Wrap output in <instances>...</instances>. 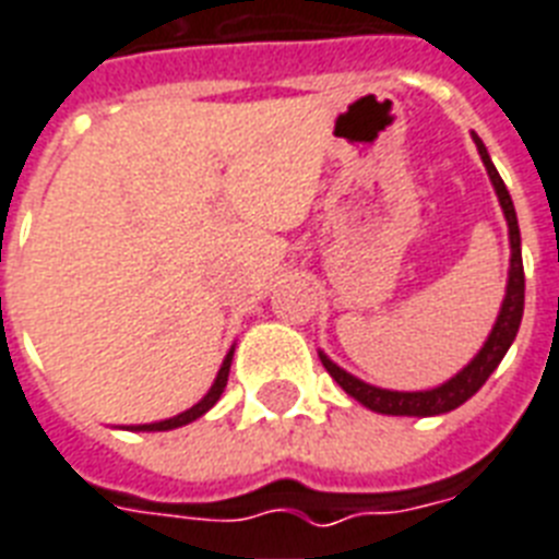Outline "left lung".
<instances>
[{
  "label": "left lung",
  "mask_w": 559,
  "mask_h": 559,
  "mask_svg": "<svg viewBox=\"0 0 559 559\" xmlns=\"http://www.w3.org/2000/svg\"><path fill=\"white\" fill-rule=\"evenodd\" d=\"M476 148H479V157H483L485 169L491 175V183L497 189V198H500V206L506 212L508 233H511V272H508V293L506 301H502L500 319L493 324L488 342L476 358L471 361L462 373H456L451 382H444L442 388L425 390V393H396V390H382L370 388V384L358 382L350 373H344L342 367H335L326 356H321V365L326 367V373L333 376L335 382L342 384L344 393H350L356 402H361L365 407L376 413H390V416H437V413H448L453 407H460L462 402H468L476 390L488 382V376L497 370V365L502 361V356L508 353L511 342H514L516 330H520V321H523V304H525V272H523V252H520V226H516V212L514 203H511V194H508L506 183H502L500 171L493 169L491 157L485 152L483 140L476 138Z\"/></svg>",
  "instance_id": "left-lung-1"
}]
</instances>
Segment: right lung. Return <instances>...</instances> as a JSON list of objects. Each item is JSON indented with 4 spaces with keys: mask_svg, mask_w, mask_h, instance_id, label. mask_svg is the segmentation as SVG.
Here are the masks:
<instances>
[{
    "mask_svg": "<svg viewBox=\"0 0 559 559\" xmlns=\"http://www.w3.org/2000/svg\"><path fill=\"white\" fill-rule=\"evenodd\" d=\"M229 365H233V350H229V356L224 358V365H221V370H217V379H215V384H212V390H209L206 396H203L198 405L189 407V411L180 413V416H175V419L154 421V425H138L134 430H171V428H180V425H189V421L198 419V416H203V413L215 405L217 399H221V393H224L226 379H229Z\"/></svg>",
    "mask_w": 559,
    "mask_h": 559,
    "instance_id": "obj_1",
    "label": "right lung"
}]
</instances>
